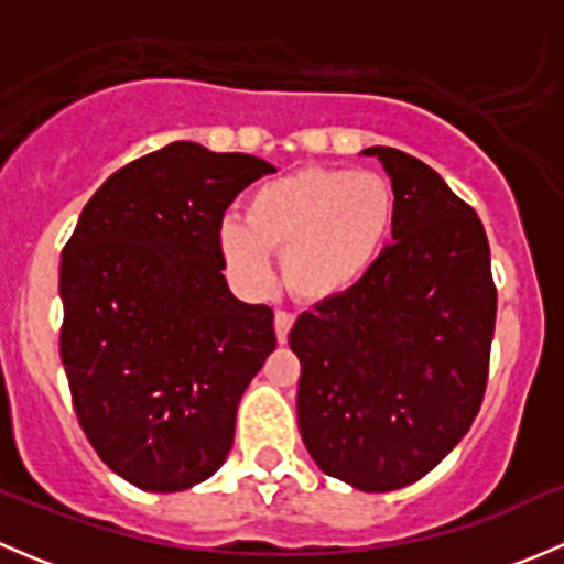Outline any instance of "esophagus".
Segmentation results:
<instances>
[{"mask_svg": "<svg viewBox=\"0 0 564 564\" xmlns=\"http://www.w3.org/2000/svg\"><path fill=\"white\" fill-rule=\"evenodd\" d=\"M292 324H294V316L292 314H286V311H278V314H275L278 344H286L289 333H292Z\"/></svg>", "mask_w": 564, "mask_h": 564, "instance_id": "obj_1", "label": "esophagus"}]
</instances>
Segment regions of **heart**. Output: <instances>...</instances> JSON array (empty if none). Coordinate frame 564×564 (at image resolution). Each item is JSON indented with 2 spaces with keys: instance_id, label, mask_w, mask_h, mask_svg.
I'll use <instances>...</instances> for the list:
<instances>
[{
  "instance_id": "heart-1",
  "label": "heart",
  "mask_w": 564,
  "mask_h": 564,
  "mask_svg": "<svg viewBox=\"0 0 564 564\" xmlns=\"http://www.w3.org/2000/svg\"><path fill=\"white\" fill-rule=\"evenodd\" d=\"M398 198L384 176L351 169H300L256 187L246 220L218 226V253L231 281L261 294L281 256L286 289L303 303L349 297L373 275L395 235Z\"/></svg>"
}]
</instances>
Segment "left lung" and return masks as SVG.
Segmentation results:
<instances>
[{
  "label": "left lung",
  "mask_w": 564,
  "mask_h": 564,
  "mask_svg": "<svg viewBox=\"0 0 564 564\" xmlns=\"http://www.w3.org/2000/svg\"><path fill=\"white\" fill-rule=\"evenodd\" d=\"M390 176L388 256L349 297L294 322L297 423L318 469L360 491L412 486L464 440L488 379L497 289L486 229L417 158L368 147Z\"/></svg>",
  "instance_id": "left-lung-1"
}]
</instances>
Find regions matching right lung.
<instances>
[{
	"instance_id": "right-lung-1",
	"label": "right lung",
	"mask_w": 564,
	"mask_h": 564,
	"mask_svg": "<svg viewBox=\"0 0 564 564\" xmlns=\"http://www.w3.org/2000/svg\"><path fill=\"white\" fill-rule=\"evenodd\" d=\"M275 166L174 141L111 174L62 250L59 355L100 460L174 494L224 466L250 379L275 349L272 308L231 294L218 226Z\"/></svg>"
}]
</instances>
